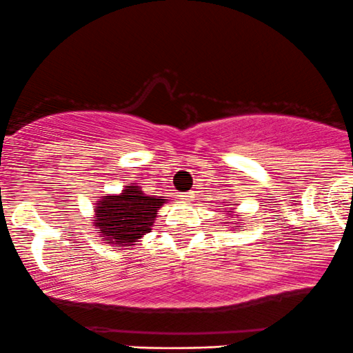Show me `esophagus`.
Returning a JSON list of instances; mask_svg holds the SVG:
<instances>
[{
	"instance_id": "1",
	"label": "esophagus",
	"mask_w": 353,
	"mask_h": 353,
	"mask_svg": "<svg viewBox=\"0 0 353 353\" xmlns=\"http://www.w3.org/2000/svg\"><path fill=\"white\" fill-rule=\"evenodd\" d=\"M193 196H195V195H193V192H187V193H183V195H181V200L188 201V200H192Z\"/></svg>"
}]
</instances>
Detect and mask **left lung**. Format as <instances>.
I'll return each mask as SVG.
<instances>
[{
  "mask_svg": "<svg viewBox=\"0 0 353 353\" xmlns=\"http://www.w3.org/2000/svg\"><path fill=\"white\" fill-rule=\"evenodd\" d=\"M240 216H241V215H235V219H240ZM225 227H228V225H225ZM232 228H233V230H239L240 227H232Z\"/></svg>",
  "mask_w": 353,
  "mask_h": 353,
  "instance_id": "obj_1",
  "label": "left lung"
}]
</instances>
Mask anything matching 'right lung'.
Returning <instances> with one entry per match:
<instances>
[{
  "label": "right lung",
  "mask_w": 353,
  "mask_h": 353,
  "mask_svg": "<svg viewBox=\"0 0 353 353\" xmlns=\"http://www.w3.org/2000/svg\"><path fill=\"white\" fill-rule=\"evenodd\" d=\"M94 207V228L103 243L117 247H133L155 223L158 210L166 203V196L145 195L137 183H128L121 193L98 196Z\"/></svg>",
  "instance_id": "obj_1"
}]
</instances>
